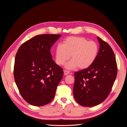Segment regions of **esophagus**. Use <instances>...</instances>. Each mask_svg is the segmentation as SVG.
<instances>
[{"label":"esophagus","mask_w":127,"mask_h":127,"mask_svg":"<svg viewBox=\"0 0 127 127\" xmlns=\"http://www.w3.org/2000/svg\"><path fill=\"white\" fill-rule=\"evenodd\" d=\"M69 71H67V70H64V75H68L69 74Z\"/></svg>","instance_id":"34e87169"}]
</instances>
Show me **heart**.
<instances>
[{
	"mask_svg": "<svg viewBox=\"0 0 127 127\" xmlns=\"http://www.w3.org/2000/svg\"><path fill=\"white\" fill-rule=\"evenodd\" d=\"M98 45L95 42L88 41L83 37L70 36L65 39L63 44L57 46L55 60L61 66L71 58L65 65V68L72 70L79 67L84 69L90 67L96 60L98 52Z\"/></svg>",
	"mask_w": 127,
	"mask_h": 127,
	"instance_id": "1",
	"label": "heart"
}]
</instances>
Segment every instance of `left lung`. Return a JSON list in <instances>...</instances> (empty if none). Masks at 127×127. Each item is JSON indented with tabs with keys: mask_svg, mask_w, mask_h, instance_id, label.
I'll return each mask as SVG.
<instances>
[{
	"mask_svg": "<svg viewBox=\"0 0 127 127\" xmlns=\"http://www.w3.org/2000/svg\"><path fill=\"white\" fill-rule=\"evenodd\" d=\"M99 49L90 67L75 73L74 97L83 106H96L108 96L116 80L117 65L112 48L97 37Z\"/></svg>",
	"mask_w": 127,
	"mask_h": 127,
	"instance_id": "obj_1",
	"label": "left lung"
}]
</instances>
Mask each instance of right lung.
<instances>
[{
	"instance_id": "right-lung-1",
	"label": "right lung",
	"mask_w": 127,
	"mask_h": 127,
	"mask_svg": "<svg viewBox=\"0 0 127 127\" xmlns=\"http://www.w3.org/2000/svg\"><path fill=\"white\" fill-rule=\"evenodd\" d=\"M61 36L36 35L18 50L15 59V81L22 96L31 105L43 106L55 97L64 71L52 59L50 49Z\"/></svg>"
}]
</instances>
